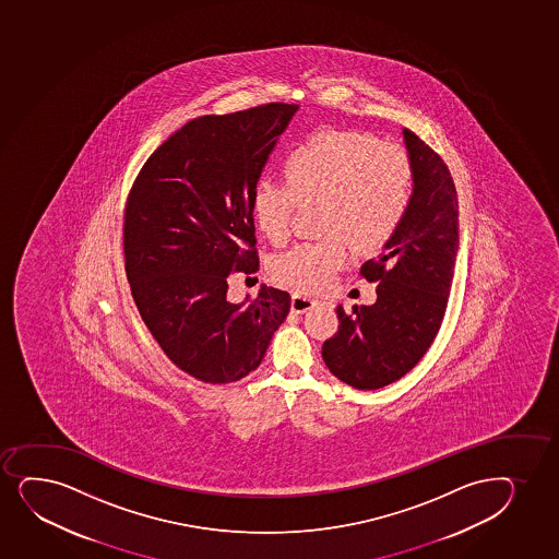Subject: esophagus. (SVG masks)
<instances>
[{
	"instance_id": "1",
	"label": "esophagus",
	"mask_w": 559,
	"mask_h": 559,
	"mask_svg": "<svg viewBox=\"0 0 559 559\" xmlns=\"http://www.w3.org/2000/svg\"><path fill=\"white\" fill-rule=\"evenodd\" d=\"M314 306H317V300H313L311 296L302 295V293H295V295H293V302H290V308H293L295 313H308V311H311Z\"/></svg>"
}]
</instances>
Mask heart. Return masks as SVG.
<instances>
[{
  "instance_id": "1",
  "label": "heart",
  "mask_w": 559,
  "mask_h": 559,
  "mask_svg": "<svg viewBox=\"0 0 559 559\" xmlns=\"http://www.w3.org/2000/svg\"><path fill=\"white\" fill-rule=\"evenodd\" d=\"M287 180L257 182L251 212L257 227L274 245L290 235L296 209L319 205L322 235L317 245H298L272 259L277 282L296 289H319L345 261V248L384 246L397 233L411 209L414 167L395 145L350 130H321L298 143L285 160Z\"/></svg>"
}]
</instances>
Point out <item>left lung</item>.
Wrapping results in <instances>:
<instances>
[{"label": "left lung", "mask_w": 559, "mask_h": 559, "mask_svg": "<svg viewBox=\"0 0 559 559\" xmlns=\"http://www.w3.org/2000/svg\"><path fill=\"white\" fill-rule=\"evenodd\" d=\"M414 167L411 209L377 259L361 266L379 282L377 302L337 306V334L324 341L330 372L356 390H379L405 377L429 350L448 308L456 251L459 200L450 169L414 132L403 130Z\"/></svg>", "instance_id": "left-lung-1"}]
</instances>
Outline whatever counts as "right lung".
I'll list each match as a JSON object with an SVG mask.
<instances>
[{
	"instance_id": "obj_1",
	"label": "right lung",
	"mask_w": 559,
	"mask_h": 559,
	"mask_svg": "<svg viewBox=\"0 0 559 559\" xmlns=\"http://www.w3.org/2000/svg\"><path fill=\"white\" fill-rule=\"evenodd\" d=\"M296 104H264L185 124L145 162L124 214L127 276L154 340L175 366L229 384L261 366L290 311L285 290L261 285L233 304V272L259 269L253 188Z\"/></svg>"
}]
</instances>
